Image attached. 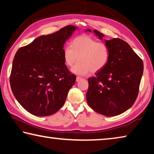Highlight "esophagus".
<instances>
[{"label":"esophagus","instance_id":"1","mask_svg":"<svg viewBox=\"0 0 154 154\" xmlns=\"http://www.w3.org/2000/svg\"><path fill=\"white\" fill-rule=\"evenodd\" d=\"M81 79H82V77H77V78H76V81H77V82H79V81H80Z\"/></svg>","mask_w":154,"mask_h":154}]
</instances>
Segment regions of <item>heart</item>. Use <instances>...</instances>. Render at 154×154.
I'll return each instance as SVG.
<instances>
[{
	"label": "heart",
	"mask_w": 154,
	"mask_h": 154,
	"mask_svg": "<svg viewBox=\"0 0 154 154\" xmlns=\"http://www.w3.org/2000/svg\"><path fill=\"white\" fill-rule=\"evenodd\" d=\"M64 63L72 66L78 59L79 62L72 68L75 74L85 75L90 72L103 70L109 61L110 49L107 44L98 41L88 35L77 36L71 45H66L62 51Z\"/></svg>",
	"instance_id": "b5f03b06"
}]
</instances>
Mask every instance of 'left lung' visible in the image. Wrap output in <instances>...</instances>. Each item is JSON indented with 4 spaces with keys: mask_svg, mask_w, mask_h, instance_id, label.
<instances>
[{
    "mask_svg": "<svg viewBox=\"0 0 154 154\" xmlns=\"http://www.w3.org/2000/svg\"><path fill=\"white\" fill-rule=\"evenodd\" d=\"M88 31L91 30L88 29ZM102 38L103 34L94 30ZM110 49L106 66L96 76L88 79L86 94L88 105L105 116H116L133 105L138 96L143 72L142 59L126 41L120 38L106 40Z\"/></svg>",
    "mask_w": 154,
    "mask_h": 154,
    "instance_id": "1",
    "label": "left lung"
}]
</instances>
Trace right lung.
Segmentation results:
<instances>
[{"label":"right lung","mask_w":154,"mask_h":154,"mask_svg":"<svg viewBox=\"0 0 154 154\" xmlns=\"http://www.w3.org/2000/svg\"><path fill=\"white\" fill-rule=\"evenodd\" d=\"M76 28L68 25L35 38L17 51L9 81L19 103L36 116L55 113L66 100L76 76L64 64V44Z\"/></svg>","instance_id":"1"}]
</instances>
